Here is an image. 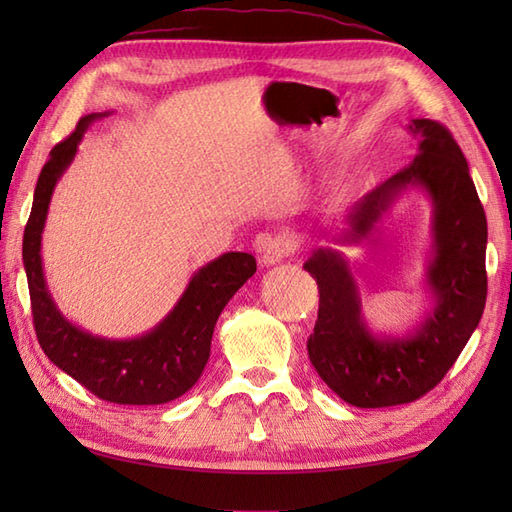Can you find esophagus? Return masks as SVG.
Segmentation results:
<instances>
[{
	"label": "esophagus",
	"mask_w": 512,
	"mask_h": 512,
	"mask_svg": "<svg viewBox=\"0 0 512 512\" xmlns=\"http://www.w3.org/2000/svg\"><path fill=\"white\" fill-rule=\"evenodd\" d=\"M255 248H257V253L262 255L264 266H275V264L284 262L286 257L295 253L297 242L290 235L262 233V235H257V239H255Z\"/></svg>",
	"instance_id": "esophagus-1"
}]
</instances>
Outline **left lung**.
Segmentation results:
<instances>
[{
    "label": "left lung",
    "instance_id": "left-lung-1",
    "mask_svg": "<svg viewBox=\"0 0 512 512\" xmlns=\"http://www.w3.org/2000/svg\"><path fill=\"white\" fill-rule=\"evenodd\" d=\"M418 156L358 200L330 242H372L402 193L422 189L433 206V250L424 273L431 308L405 336H376L341 250L321 246L303 268L319 286V319L308 339L310 363L336 396L376 409L418 400L436 387L469 343L486 303V215L460 145L444 125L413 118Z\"/></svg>",
    "mask_w": 512,
    "mask_h": 512
}]
</instances>
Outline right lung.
<instances>
[{
    "label": "right lung",
    "mask_w": 512,
    "mask_h": 512,
    "mask_svg": "<svg viewBox=\"0 0 512 512\" xmlns=\"http://www.w3.org/2000/svg\"><path fill=\"white\" fill-rule=\"evenodd\" d=\"M107 114L110 112L83 116L74 132L50 151V160L39 173L24 231L32 321L41 350L50 361L94 396L116 405H162L198 383L209 361L217 317L255 275L257 264L248 253H224L213 259L191 277L167 317L136 339H103L65 319L43 277L41 233L52 191L74 160L85 129Z\"/></svg>",
    "instance_id": "1"
}]
</instances>
